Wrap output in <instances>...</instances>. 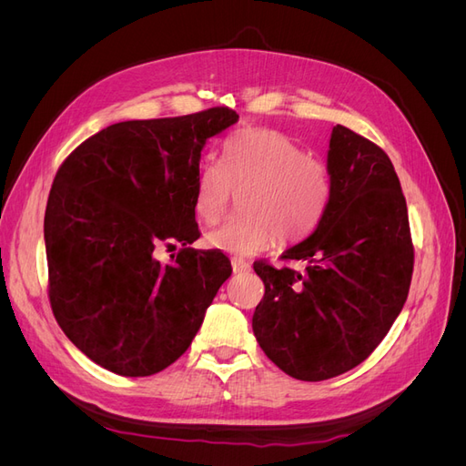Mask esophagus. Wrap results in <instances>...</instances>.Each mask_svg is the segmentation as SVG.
<instances>
[{
  "label": "esophagus",
  "mask_w": 466,
  "mask_h": 466,
  "mask_svg": "<svg viewBox=\"0 0 466 466\" xmlns=\"http://www.w3.org/2000/svg\"><path fill=\"white\" fill-rule=\"evenodd\" d=\"M231 266H233V272H235V274H245V272L250 270V264L245 262V260H238V258H235V260L231 262Z\"/></svg>",
  "instance_id": "esophagus-1"
}]
</instances>
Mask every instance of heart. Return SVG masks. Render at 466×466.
I'll use <instances>...</instances> for the list:
<instances>
[{
    "mask_svg": "<svg viewBox=\"0 0 466 466\" xmlns=\"http://www.w3.org/2000/svg\"><path fill=\"white\" fill-rule=\"evenodd\" d=\"M243 194L238 216L206 235L209 248L252 257L279 233L286 241L313 233L327 214L332 182L329 168L286 134L247 128L223 144L221 163L204 159L194 180V211L211 225L221 219L233 192Z\"/></svg>",
    "mask_w": 466,
    "mask_h": 466,
    "instance_id": "1",
    "label": "heart"
}]
</instances>
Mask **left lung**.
Returning <instances> with one entry per match:
<instances>
[{
    "label": "left lung",
    "instance_id": "left-lung-1",
    "mask_svg": "<svg viewBox=\"0 0 466 466\" xmlns=\"http://www.w3.org/2000/svg\"><path fill=\"white\" fill-rule=\"evenodd\" d=\"M327 168V214L284 252L305 270L255 262L266 291L252 332L281 371L301 380L342 375L371 354L402 311L414 266L406 200L387 153L336 124Z\"/></svg>",
    "mask_w": 466,
    "mask_h": 466
}]
</instances>
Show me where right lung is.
Returning a JSON list of instances; mask_svg holds the SVG:
<instances>
[{
    "mask_svg": "<svg viewBox=\"0 0 466 466\" xmlns=\"http://www.w3.org/2000/svg\"><path fill=\"white\" fill-rule=\"evenodd\" d=\"M229 108L126 120L86 139L56 173L45 214L50 305L64 334L101 368L147 377L175 363L233 272L200 237L194 180ZM178 240L177 258L154 250Z\"/></svg>",
    "mask_w": 466,
    "mask_h": 466,
    "instance_id": "1",
    "label": "right lung"
}]
</instances>
